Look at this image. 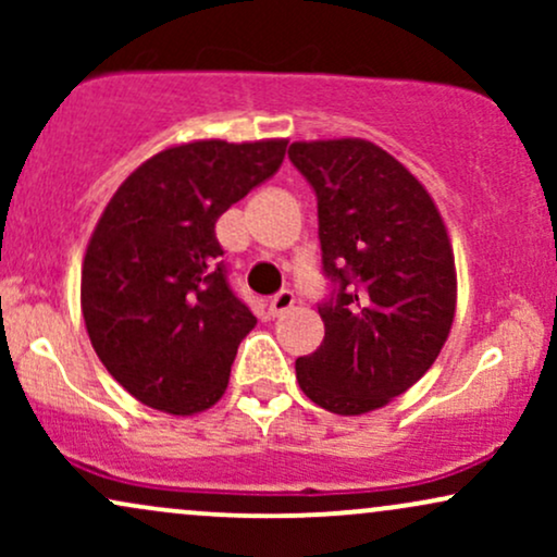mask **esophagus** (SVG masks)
Listing matches in <instances>:
<instances>
[{
  "label": "esophagus",
  "mask_w": 557,
  "mask_h": 557,
  "mask_svg": "<svg viewBox=\"0 0 557 557\" xmlns=\"http://www.w3.org/2000/svg\"><path fill=\"white\" fill-rule=\"evenodd\" d=\"M293 304H296V293H293V290H280L277 296L270 298V311H272V317L285 314L287 309H293Z\"/></svg>",
  "instance_id": "1"
}]
</instances>
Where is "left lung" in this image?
<instances>
[{
    "instance_id": "8db88e82",
    "label": "left lung",
    "mask_w": 557,
    "mask_h": 557,
    "mask_svg": "<svg viewBox=\"0 0 557 557\" xmlns=\"http://www.w3.org/2000/svg\"><path fill=\"white\" fill-rule=\"evenodd\" d=\"M317 196L324 341L296 361L317 406L359 417L398 398L440 356L456 314L443 216L417 177L361 138L290 144Z\"/></svg>"
}]
</instances>
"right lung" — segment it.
I'll return each mask as SVG.
<instances>
[{"label":"right lung","instance_id":"obj_1","mask_svg":"<svg viewBox=\"0 0 557 557\" xmlns=\"http://www.w3.org/2000/svg\"><path fill=\"white\" fill-rule=\"evenodd\" d=\"M285 146H175L107 203L83 259L81 309L107 372L146 406L185 417L225 393L257 317L230 285L214 225L280 170Z\"/></svg>","mask_w":557,"mask_h":557}]
</instances>
